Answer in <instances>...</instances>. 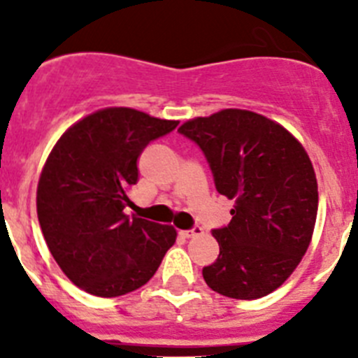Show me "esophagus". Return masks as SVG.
<instances>
[{
    "mask_svg": "<svg viewBox=\"0 0 358 358\" xmlns=\"http://www.w3.org/2000/svg\"><path fill=\"white\" fill-rule=\"evenodd\" d=\"M181 233L186 236V238H194V236L202 235V233H204V229H202V227H199V226H195V227H192V229H188V231H181Z\"/></svg>",
    "mask_w": 358,
    "mask_h": 358,
    "instance_id": "obj_1",
    "label": "esophagus"
}]
</instances>
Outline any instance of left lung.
Returning <instances> with one entry per match:
<instances>
[{
	"mask_svg": "<svg viewBox=\"0 0 358 358\" xmlns=\"http://www.w3.org/2000/svg\"><path fill=\"white\" fill-rule=\"evenodd\" d=\"M179 132L202 148L218 194L235 201L215 229L220 255L202 268L211 290L258 299L289 280L305 256L317 217V179L305 147L283 125L245 109L197 116Z\"/></svg>",
	"mask_w": 358,
	"mask_h": 358,
	"instance_id": "8db88e82",
	"label": "left lung"
}]
</instances>
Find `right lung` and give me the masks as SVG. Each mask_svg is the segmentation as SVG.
<instances>
[{
  "mask_svg": "<svg viewBox=\"0 0 358 358\" xmlns=\"http://www.w3.org/2000/svg\"><path fill=\"white\" fill-rule=\"evenodd\" d=\"M131 107L84 116L59 138L37 185V217L62 273L85 292L118 297L156 274L176 243L173 226L123 213L138 157L177 127Z\"/></svg>",
  "mask_w": 358,
  "mask_h": 358,
  "instance_id": "1",
  "label": "right lung"
}]
</instances>
